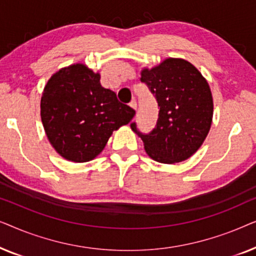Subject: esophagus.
Wrapping results in <instances>:
<instances>
[{
  "label": "esophagus",
  "mask_w": 256,
  "mask_h": 256,
  "mask_svg": "<svg viewBox=\"0 0 256 256\" xmlns=\"http://www.w3.org/2000/svg\"><path fill=\"white\" fill-rule=\"evenodd\" d=\"M129 107L132 108V110H136V108H138V104H136V101H135V100H132V102L129 104Z\"/></svg>",
  "instance_id": "esophagus-1"
}]
</instances>
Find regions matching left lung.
I'll return each mask as SVG.
<instances>
[{"label":"left lung","instance_id":"obj_1","mask_svg":"<svg viewBox=\"0 0 256 256\" xmlns=\"http://www.w3.org/2000/svg\"><path fill=\"white\" fill-rule=\"evenodd\" d=\"M141 82L158 104V118L149 134L130 124L154 160L174 164L190 158L208 136L213 118V98L208 80L190 62L166 58L152 68H142Z\"/></svg>","mask_w":256,"mask_h":256}]
</instances>
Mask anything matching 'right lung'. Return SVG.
Listing matches in <instances>:
<instances>
[{
  "label": "right lung",
  "instance_id": "1",
  "mask_svg": "<svg viewBox=\"0 0 256 256\" xmlns=\"http://www.w3.org/2000/svg\"><path fill=\"white\" fill-rule=\"evenodd\" d=\"M135 110L104 88L100 74L73 64L52 74L40 100V118L48 142L74 163L96 158L114 130L128 124Z\"/></svg>",
  "mask_w": 256,
  "mask_h": 256
}]
</instances>
